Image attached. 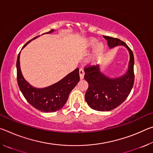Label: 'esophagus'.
I'll return each mask as SVG.
<instances>
[{
	"instance_id": "esophagus-1",
	"label": "esophagus",
	"mask_w": 153,
	"mask_h": 153,
	"mask_svg": "<svg viewBox=\"0 0 153 153\" xmlns=\"http://www.w3.org/2000/svg\"><path fill=\"white\" fill-rule=\"evenodd\" d=\"M79 77H80V79H82L84 78V69L82 68H80L79 69Z\"/></svg>"
}]
</instances>
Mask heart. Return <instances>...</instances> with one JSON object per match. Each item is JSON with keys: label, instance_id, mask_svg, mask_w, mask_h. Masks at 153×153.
<instances>
[{"label": "heart", "instance_id": "1", "mask_svg": "<svg viewBox=\"0 0 153 153\" xmlns=\"http://www.w3.org/2000/svg\"><path fill=\"white\" fill-rule=\"evenodd\" d=\"M98 43V40L94 38H90L86 41V47L93 48ZM105 45L102 43L98 44L94 51V57H98L105 51Z\"/></svg>", "mask_w": 153, "mask_h": 153}]
</instances>
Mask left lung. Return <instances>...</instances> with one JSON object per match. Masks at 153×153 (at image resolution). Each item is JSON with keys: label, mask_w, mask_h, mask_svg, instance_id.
Segmentation results:
<instances>
[{"label": "left lung", "mask_w": 153, "mask_h": 153, "mask_svg": "<svg viewBox=\"0 0 153 153\" xmlns=\"http://www.w3.org/2000/svg\"><path fill=\"white\" fill-rule=\"evenodd\" d=\"M108 46L112 48L124 46L129 53L128 69L126 73L117 78H110L100 71L99 65H90L84 68V79L88 83L85 100L92 109L109 111L124 102L132 89L134 82V58L132 51L126 44L118 38L103 36Z\"/></svg>", "instance_id": "left-lung-1"}]
</instances>
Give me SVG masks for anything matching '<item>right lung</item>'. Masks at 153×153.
Returning a JSON list of instances; mask_svg holds the SVG:
<instances>
[{"label": "right lung", "instance_id": "obj_1", "mask_svg": "<svg viewBox=\"0 0 153 153\" xmlns=\"http://www.w3.org/2000/svg\"><path fill=\"white\" fill-rule=\"evenodd\" d=\"M53 32L54 30L46 33ZM31 40L25 44L24 46ZM19 56L20 53L18 55L16 63L17 84L27 101L32 107L42 112L52 113L61 109L66 103L71 91L79 81V69H76L60 81L50 86L36 88L31 86L23 77L19 66Z\"/></svg>", "mask_w": 153, "mask_h": 153}]
</instances>
